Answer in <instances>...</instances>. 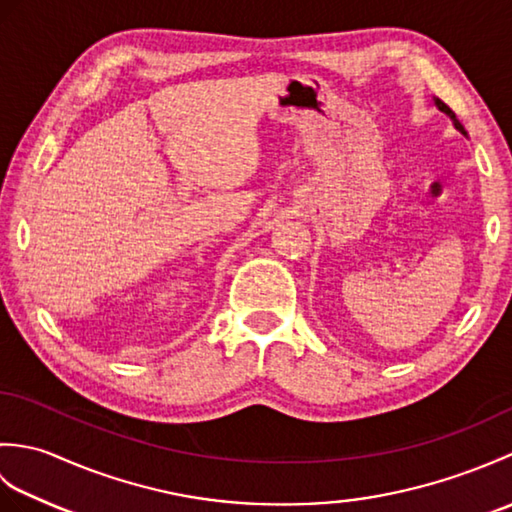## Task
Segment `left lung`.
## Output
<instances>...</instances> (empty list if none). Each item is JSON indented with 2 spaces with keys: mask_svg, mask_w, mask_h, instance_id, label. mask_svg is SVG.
I'll return each mask as SVG.
<instances>
[{
  "mask_svg": "<svg viewBox=\"0 0 512 512\" xmlns=\"http://www.w3.org/2000/svg\"><path fill=\"white\" fill-rule=\"evenodd\" d=\"M436 105H438V110H440V112H444V114H447V116L451 118V121H453V125H455V129H460V132H462V134H466V129L462 127V123L458 121V118H455V112L451 110V107H449L447 103H444V101H440V99H436Z\"/></svg>",
  "mask_w": 512,
  "mask_h": 512,
  "instance_id": "left-lung-1",
  "label": "left lung"
}]
</instances>
